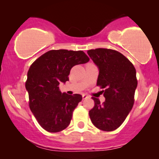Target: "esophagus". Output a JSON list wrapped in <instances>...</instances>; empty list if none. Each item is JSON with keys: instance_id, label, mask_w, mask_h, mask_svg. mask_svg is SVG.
<instances>
[{"instance_id": "34e87169", "label": "esophagus", "mask_w": 159, "mask_h": 159, "mask_svg": "<svg viewBox=\"0 0 159 159\" xmlns=\"http://www.w3.org/2000/svg\"><path fill=\"white\" fill-rule=\"evenodd\" d=\"M82 97H83L84 99H86V98H89V96H87V95H86V94H83V95H82Z\"/></svg>"}]
</instances>
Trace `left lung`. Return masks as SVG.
<instances>
[{
    "mask_svg": "<svg viewBox=\"0 0 159 159\" xmlns=\"http://www.w3.org/2000/svg\"><path fill=\"white\" fill-rule=\"evenodd\" d=\"M87 54L99 71L97 85L105 89V101L101 104L93 97L95 105L89 115L96 128L111 132L121 125L134 105L135 68L123 54L112 49H91Z\"/></svg>",
    "mask_w": 159,
    "mask_h": 159,
    "instance_id": "obj_1",
    "label": "left lung"
}]
</instances>
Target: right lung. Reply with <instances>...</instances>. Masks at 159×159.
I'll list each match as a JSON object with an SVG mask.
<instances>
[{"label": "right lung", "mask_w": 159, "mask_h": 159, "mask_svg": "<svg viewBox=\"0 0 159 159\" xmlns=\"http://www.w3.org/2000/svg\"><path fill=\"white\" fill-rule=\"evenodd\" d=\"M89 60L82 51L61 49L45 53L30 66L25 83L29 106L45 130L58 132L69 125L72 112L82 100V96L62 93L59 85L69 81L74 66L84 64Z\"/></svg>", "instance_id": "right-lung-1"}]
</instances>
